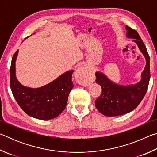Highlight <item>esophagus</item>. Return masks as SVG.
<instances>
[{"instance_id":"1","label":"esophagus","mask_w":157,"mask_h":157,"mask_svg":"<svg viewBox=\"0 0 157 157\" xmlns=\"http://www.w3.org/2000/svg\"><path fill=\"white\" fill-rule=\"evenodd\" d=\"M75 78L80 83L86 84L89 80V73L88 69L85 66H81L77 69L75 73Z\"/></svg>"}]
</instances>
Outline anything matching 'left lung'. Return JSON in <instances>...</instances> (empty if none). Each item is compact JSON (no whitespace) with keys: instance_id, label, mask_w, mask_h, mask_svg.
<instances>
[{"instance_id":"obj_1","label":"left lung","mask_w":157,"mask_h":157,"mask_svg":"<svg viewBox=\"0 0 157 157\" xmlns=\"http://www.w3.org/2000/svg\"><path fill=\"white\" fill-rule=\"evenodd\" d=\"M127 38L134 39L140 52L144 55L146 65L141 73V79L136 84L120 85L110 80L104 73H95V82L102 87V94L95 101L97 109L106 116L123 115L136 109L147 92L150 79V57L147 48L136 30L126 26Z\"/></svg>"}]
</instances>
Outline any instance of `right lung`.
<instances>
[{
  "instance_id": "1",
  "label": "right lung",
  "mask_w": 157,
  "mask_h": 157,
  "mask_svg": "<svg viewBox=\"0 0 157 157\" xmlns=\"http://www.w3.org/2000/svg\"><path fill=\"white\" fill-rule=\"evenodd\" d=\"M18 50L12 57L10 67V88L15 100L24 112L39 120H50L64 110L72 89L73 70L68 71L55 80L39 88L25 86L16 76L15 63Z\"/></svg>"
}]
</instances>
